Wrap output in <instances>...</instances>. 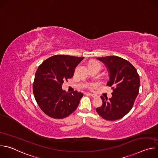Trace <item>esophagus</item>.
Segmentation results:
<instances>
[{
	"instance_id": "esophagus-1",
	"label": "esophagus",
	"mask_w": 158,
	"mask_h": 158,
	"mask_svg": "<svg viewBox=\"0 0 158 158\" xmlns=\"http://www.w3.org/2000/svg\"><path fill=\"white\" fill-rule=\"evenodd\" d=\"M87 96H91L92 98H96L97 97V96L96 95H95V94H91V93H87L86 94Z\"/></svg>"
}]
</instances>
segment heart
Here are the masks:
<instances>
[{"mask_svg": "<svg viewBox=\"0 0 158 158\" xmlns=\"http://www.w3.org/2000/svg\"><path fill=\"white\" fill-rule=\"evenodd\" d=\"M99 65V66L101 67V64H100L99 62L96 61V60L92 61L91 63H90L89 66H91V65ZM96 85H96V84H89L88 85V88H89V89H94V88L96 87Z\"/></svg>", "mask_w": 158, "mask_h": 158, "instance_id": "b5f03b06", "label": "heart"}]
</instances>
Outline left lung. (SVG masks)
Wrapping results in <instances>:
<instances>
[{
    "label": "left lung",
    "mask_w": 158,
    "mask_h": 158,
    "mask_svg": "<svg viewBox=\"0 0 158 158\" xmlns=\"http://www.w3.org/2000/svg\"><path fill=\"white\" fill-rule=\"evenodd\" d=\"M108 69L110 81L107 85L112 87V98L101 96L102 105L96 108L99 115L108 121L119 119L133 107L139 91V76L136 68L127 60L111 56L99 57Z\"/></svg>",
    "instance_id": "obj_1"
}]
</instances>
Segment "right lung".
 Instances as JSON below:
<instances>
[{
  "instance_id": "add662e5",
  "label": "right lung",
  "mask_w": 158,
  "mask_h": 158,
  "mask_svg": "<svg viewBox=\"0 0 158 158\" xmlns=\"http://www.w3.org/2000/svg\"><path fill=\"white\" fill-rule=\"evenodd\" d=\"M84 57L56 55L45 60L38 67L33 84L35 99L48 116L62 119L77 109L83 94L62 89L64 81L74 76L75 68Z\"/></svg>"
}]
</instances>
